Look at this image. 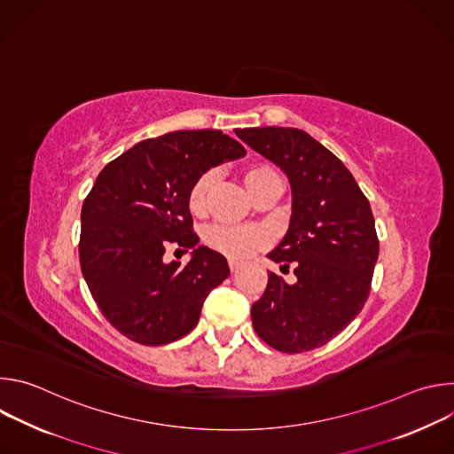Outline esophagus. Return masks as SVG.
Wrapping results in <instances>:
<instances>
[{"label":"esophagus","instance_id":"1","mask_svg":"<svg viewBox=\"0 0 454 454\" xmlns=\"http://www.w3.org/2000/svg\"><path fill=\"white\" fill-rule=\"evenodd\" d=\"M240 270V262H237V261H230V271L231 273H237Z\"/></svg>","mask_w":454,"mask_h":454}]
</instances>
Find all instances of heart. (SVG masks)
<instances>
[{
    "label": "heart",
    "mask_w": 454,
    "mask_h": 454,
    "mask_svg": "<svg viewBox=\"0 0 454 454\" xmlns=\"http://www.w3.org/2000/svg\"><path fill=\"white\" fill-rule=\"evenodd\" d=\"M271 172L273 170L268 167L249 168L244 177L247 192L264 176H268ZM214 177H215V174L212 170H208V172L201 174L196 179V183L192 184L190 193H188V207L193 214H198L205 208L207 193L214 183ZM264 240H266L264 233L253 226H212L205 233V242L212 249H215L230 258H235V261H244V258H247L256 247H261L264 244Z\"/></svg>",
    "instance_id": "1"
}]
</instances>
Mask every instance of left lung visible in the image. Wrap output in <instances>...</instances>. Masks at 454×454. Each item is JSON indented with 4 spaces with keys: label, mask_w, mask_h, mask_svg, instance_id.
Masks as SVG:
<instances>
[{
    "label": "left lung",
    "mask_w": 454,
    "mask_h": 454,
    "mask_svg": "<svg viewBox=\"0 0 454 454\" xmlns=\"http://www.w3.org/2000/svg\"><path fill=\"white\" fill-rule=\"evenodd\" d=\"M235 135L284 170L293 193L286 237L268 254L293 264L296 282L275 273L251 305L253 329L270 347L298 354L338 336L361 312L379 256L372 208L350 170L294 127H249Z\"/></svg>",
    "instance_id": "left-lung-1"
}]
</instances>
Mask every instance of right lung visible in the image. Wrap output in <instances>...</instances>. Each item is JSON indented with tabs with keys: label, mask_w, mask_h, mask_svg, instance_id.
Returning <instances> with one entry per match:
<instances>
[{
	"label": "right lung",
	"mask_w": 454,
	"mask_h": 454,
	"mask_svg": "<svg viewBox=\"0 0 454 454\" xmlns=\"http://www.w3.org/2000/svg\"><path fill=\"white\" fill-rule=\"evenodd\" d=\"M244 154L217 129L174 131L137 144L98 174L81 212V270L125 338L167 345L198 325L230 268L192 231L188 193L201 174ZM170 245L192 249L186 267L164 262Z\"/></svg>",
	"instance_id": "add662e5"
}]
</instances>
